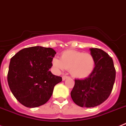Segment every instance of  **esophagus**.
<instances>
[{
    "label": "esophagus",
    "mask_w": 126,
    "mask_h": 126,
    "mask_svg": "<svg viewBox=\"0 0 126 126\" xmlns=\"http://www.w3.org/2000/svg\"><path fill=\"white\" fill-rule=\"evenodd\" d=\"M68 77H69L66 76V75H63V76H62V80H64L68 78Z\"/></svg>",
    "instance_id": "34e87169"
}]
</instances>
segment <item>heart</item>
Instances as JSON below:
<instances>
[{
	"mask_svg": "<svg viewBox=\"0 0 126 126\" xmlns=\"http://www.w3.org/2000/svg\"><path fill=\"white\" fill-rule=\"evenodd\" d=\"M52 64L60 70H70V74L75 78L83 79L93 72L95 61L93 56L89 52L66 50L62 52L61 60L54 58Z\"/></svg>",
	"mask_w": 126,
	"mask_h": 126,
	"instance_id": "obj_1",
	"label": "heart"
}]
</instances>
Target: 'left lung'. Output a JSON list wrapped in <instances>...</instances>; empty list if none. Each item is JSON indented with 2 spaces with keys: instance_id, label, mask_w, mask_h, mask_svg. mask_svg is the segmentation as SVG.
Wrapping results in <instances>:
<instances>
[{
  "instance_id": "1",
  "label": "left lung",
  "mask_w": 126,
  "mask_h": 126,
  "mask_svg": "<svg viewBox=\"0 0 126 126\" xmlns=\"http://www.w3.org/2000/svg\"><path fill=\"white\" fill-rule=\"evenodd\" d=\"M95 66L91 75L84 79H75L71 97L76 105L91 108L107 100L111 94L115 80L113 60L107 52L98 48H91Z\"/></svg>"
}]
</instances>
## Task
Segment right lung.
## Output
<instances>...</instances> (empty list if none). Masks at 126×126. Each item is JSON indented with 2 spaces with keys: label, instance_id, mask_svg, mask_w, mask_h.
I'll return each mask as SVG.
<instances>
[{
  "label": "right lung",
  "instance_id": "right-lung-1",
  "mask_svg": "<svg viewBox=\"0 0 126 126\" xmlns=\"http://www.w3.org/2000/svg\"><path fill=\"white\" fill-rule=\"evenodd\" d=\"M56 51L35 46L20 50L11 59L7 82L12 93L23 105L39 107L50 99L61 77L49 71Z\"/></svg>",
  "mask_w": 126,
  "mask_h": 126
}]
</instances>
